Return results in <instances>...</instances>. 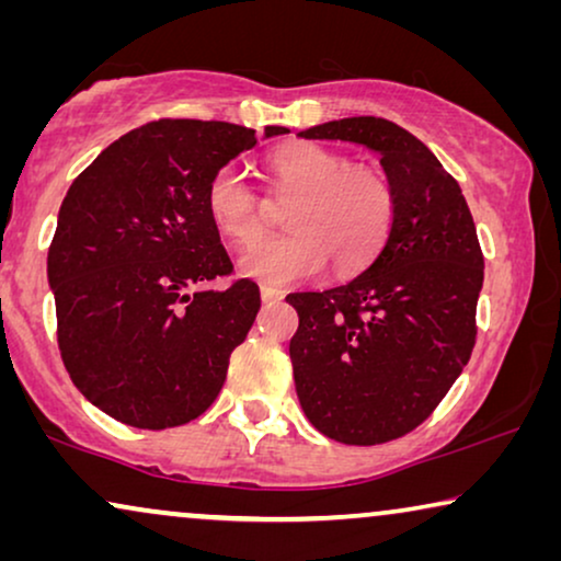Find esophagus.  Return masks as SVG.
<instances>
[{
    "instance_id": "esophagus-1",
    "label": "esophagus",
    "mask_w": 561,
    "mask_h": 561,
    "mask_svg": "<svg viewBox=\"0 0 561 561\" xmlns=\"http://www.w3.org/2000/svg\"><path fill=\"white\" fill-rule=\"evenodd\" d=\"M260 298H263V304H278V301H283V290L273 288V286H263L260 288Z\"/></svg>"
}]
</instances>
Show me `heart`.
I'll return each mask as SVG.
<instances>
[{"mask_svg":"<svg viewBox=\"0 0 561 561\" xmlns=\"http://www.w3.org/2000/svg\"><path fill=\"white\" fill-rule=\"evenodd\" d=\"M265 168L275 188L296 194L286 209L290 232L244 252V275L286 286L327 263L334 273H355L378 255L396 214L386 173L313 142L283 145L265 158ZM206 214L234 244H252L265 229L263 202L234 168H219L209 179Z\"/></svg>","mask_w":561,"mask_h":561,"instance_id":"obj_1","label":"heart"}]
</instances>
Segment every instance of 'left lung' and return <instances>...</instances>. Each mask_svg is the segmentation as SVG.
<instances>
[{"label": "left lung", "instance_id": "left-lung-1", "mask_svg": "<svg viewBox=\"0 0 561 561\" xmlns=\"http://www.w3.org/2000/svg\"><path fill=\"white\" fill-rule=\"evenodd\" d=\"M380 156L396 214L378 257L321 294H290L296 393L306 419L342 444H386L432 416L472 355L485 260L462 188L409 129L347 117L304 129Z\"/></svg>", "mask_w": 561, "mask_h": 561}]
</instances>
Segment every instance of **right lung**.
I'll return each instance as SVG.
<instances>
[{
    "mask_svg": "<svg viewBox=\"0 0 561 561\" xmlns=\"http://www.w3.org/2000/svg\"><path fill=\"white\" fill-rule=\"evenodd\" d=\"M255 142L229 122H148L102 150L60 204L48 250L58 350L73 386L122 424L202 416L257 317L250 278L206 288L232 275L206 186Z\"/></svg>",
    "mask_w": 561,
    "mask_h": 561,
    "instance_id": "right-lung-1",
    "label": "right lung"
}]
</instances>
